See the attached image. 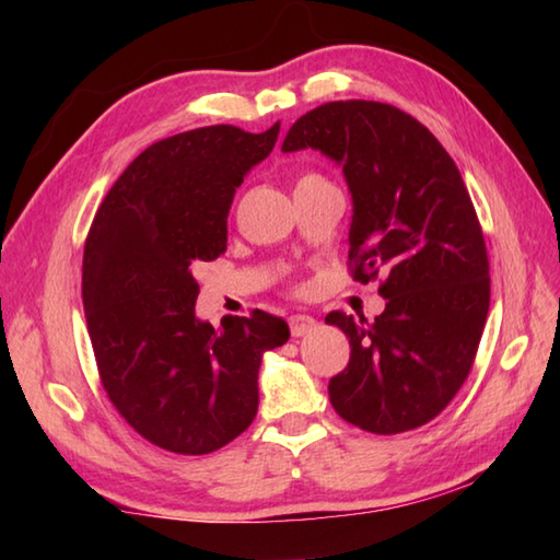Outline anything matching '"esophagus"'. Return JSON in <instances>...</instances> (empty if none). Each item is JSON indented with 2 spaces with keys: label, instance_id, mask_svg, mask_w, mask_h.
Segmentation results:
<instances>
[{
  "label": "esophagus",
  "instance_id": "esophagus-1",
  "mask_svg": "<svg viewBox=\"0 0 560 560\" xmlns=\"http://www.w3.org/2000/svg\"><path fill=\"white\" fill-rule=\"evenodd\" d=\"M289 327H291L293 337H305L307 331H313L317 327V319L311 315H291Z\"/></svg>",
  "mask_w": 560,
  "mask_h": 560
}]
</instances>
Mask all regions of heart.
Masks as SVG:
<instances>
[{
    "mask_svg": "<svg viewBox=\"0 0 560 560\" xmlns=\"http://www.w3.org/2000/svg\"><path fill=\"white\" fill-rule=\"evenodd\" d=\"M313 180H323V177L315 175V173H307V175H303V177H301L299 185H301V183H313Z\"/></svg>",
    "mask_w": 560,
    "mask_h": 560,
    "instance_id": "heart-1",
    "label": "heart"
}]
</instances>
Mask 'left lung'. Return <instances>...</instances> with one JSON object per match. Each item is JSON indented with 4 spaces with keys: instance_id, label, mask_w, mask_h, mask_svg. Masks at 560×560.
Wrapping results in <instances>:
<instances>
[{
    "instance_id": "1",
    "label": "left lung",
    "mask_w": 560,
    "mask_h": 560,
    "mask_svg": "<svg viewBox=\"0 0 560 560\" xmlns=\"http://www.w3.org/2000/svg\"><path fill=\"white\" fill-rule=\"evenodd\" d=\"M301 149L325 153L347 177L353 279L385 273L387 303L373 325L347 313L325 319L351 343L329 401L368 433L411 431L457 395L489 315V257L471 197L443 144L387 103L319 105L281 144L283 153Z\"/></svg>"
}]
</instances>
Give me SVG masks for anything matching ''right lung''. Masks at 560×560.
<instances>
[{
  "instance_id": "right-lung-1",
  "label": "right lung",
  "mask_w": 560,
  "mask_h": 560,
  "mask_svg": "<svg viewBox=\"0 0 560 560\" xmlns=\"http://www.w3.org/2000/svg\"><path fill=\"white\" fill-rule=\"evenodd\" d=\"M279 122L211 125L161 139L127 165L83 247L81 295L101 383L149 443L207 455L253 423L261 355L289 341L281 317L195 315V269L225 253L235 187L265 161Z\"/></svg>"
}]
</instances>
